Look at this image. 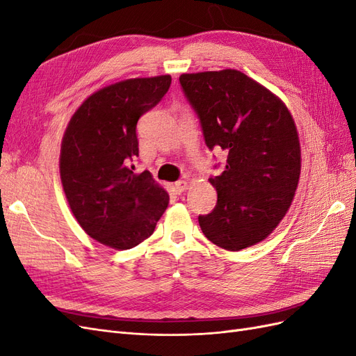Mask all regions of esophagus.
<instances>
[{
  "label": "esophagus",
  "mask_w": 356,
  "mask_h": 356,
  "mask_svg": "<svg viewBox=\"0 0 356 356\" xmlns=\"http://www.w3.org/2000/svg\"><path fill=\"white\" fill-rule=\"evenodd\" d=\"M186 188H187V181L179 179L175 182V191L178 193V195H181L182 191H186Z\"/></svg>",
  "instance_id": "obj_1"
}]
</instances>
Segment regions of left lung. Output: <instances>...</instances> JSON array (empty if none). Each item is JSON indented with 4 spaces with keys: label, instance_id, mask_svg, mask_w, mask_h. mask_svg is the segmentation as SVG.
I'll use <instances>...</instances> for the list:
<instances>
[{
    "label": "left lung",
    "instance_id": "obj_1",
    "mask_svg": "<svg viewBox=\"0 0 356 356\" xmlns=\"http://www.w3.org/2000/svg\"><path fill=\"white\" fill-rule=\"evenodd\" d=\"M204 144L227 153L218 177H211L217 204L199 215L203 234L227 251L266 239L285 217L300 178V143L284 102L236 70L182 74ZM213 168H217L215 165Z\"/></svg>",
    "mask_w": 356,
    "mask_h": 356
}]
</instances>
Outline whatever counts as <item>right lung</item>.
<instances>
[{"label": "right lung", "instance_id": "right-lung-1", "mask_svg": "<svg viewBox=\"0 0 356 356\" xmlns=\"http://www.w3.org/2000/svg\"><path fill=\"white\" fill-rule=\"evenodd\" d=\"M170 75L131 79L95 92L62 139L60 179L75 220L90 238L131 250L153 234L169 196L148 170L136 175L139 117L166 95Z\"/></svg>", "mask_w": 356, "mask_h": 356}]
</instances>
